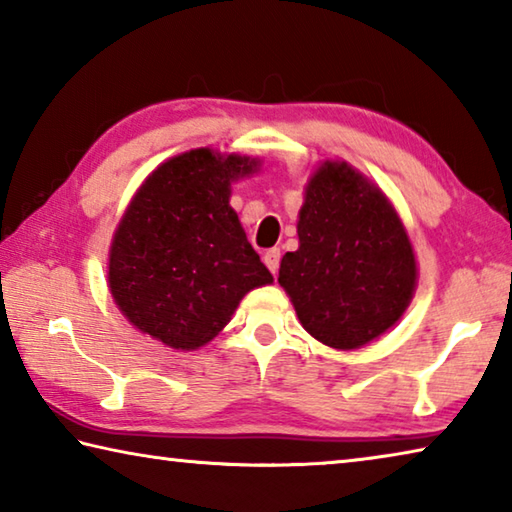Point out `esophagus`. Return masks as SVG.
Masks as SVG:
<instances>
[{"instance_id": "1", "label": "esophagus", "mask_w": 512, "mask_h": 512, "mask_svg": "<svg viewBox=\"0 0 512 512\" xmlns=\"http://www.w3.org/2000/svg\"><path fill=\"white\" fill-rule=\"evenodd\" d=\"M280 257H282L280 248H268L264 253V264L268 266V271H271L273 275L277 273V268H280Z\"/></svg>"}]
</instances>
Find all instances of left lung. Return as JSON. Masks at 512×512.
Segmentation results:
<instances>
[{
    "instance_id": "1",
    "label": "left lung",
    "mask_w": 512,
    "mask_h": 512,
    "mask_svg": "<svg viewBox=\"0 0 512 512\" xmlns=\"http://www.w3.org/2000/svg\"><path fill=\"white\" fill-rule=\"evenodd\" d=\"M298 239L277 282L316 341L357 350L402 318L418 284L413 246L391 201L348 162L309 178Z\"/></svg>"
}]
</instances>
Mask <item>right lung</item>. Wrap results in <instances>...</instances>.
Wrapping results in <instances>:
<instances>
[{
    "mask_svg": "<svg viewBox=\"0 0 512 512\" xmlns=\"http://www.w3.org/2000/svg\"><path fill=\"white\" fill-rule=\"evenodd\" d=\"M259 160L194 149L162 162L115 230L108 287L121 314L173 350H198L248 291L273 282L248 244L230 185Z\"/></svg>",
    "mask_w": 512,
    "mask_h": 512,
    "instance_id": "add662e5",
    "label": "right lung"
}]
</instances>
